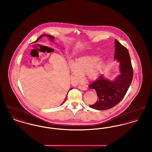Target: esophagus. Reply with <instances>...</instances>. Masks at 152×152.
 <instances>
[{"label": "esophagus", "mask_w": 152, "mask_h": 152, "mask_svg": "<svg viewBox=\"0 0 152 152\" xmlns=\"http://www.w3.org/2000/svg\"><path fill=\"white\" fill-rule=\"evenodd\" d=\"M78 88L80 90H82V91H86L87 90V88H86L84 86H78Z\"/></svg>", "instance_id": "34e87169"}]
</instances>
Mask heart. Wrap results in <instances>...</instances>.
I'll return each mask as SVG.
<instances>
[{"instance_id": "b5f03b06", "label": "heart", "mask_w": 152, "mask_h": 152, "mask_svg": "<svg viewBox=\"0 0 152 152\" xmlns=\"http://www.w3.org/2000/svg\"><path fill=\"white\" fill-rule=\"evenodd\" d=\"M105 61L98 55H86L80 56L69 66L73 81L78 82L83 76L87 75L88 79L94 81L101 75Z\"/></svg>"}]
</instances>
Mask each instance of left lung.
I'll list each match as a JSON object with an SVG mask.
<instances>
[{
    "label": "left lung",
    "mask_w": 152,
    "mask_h": 152,
    "mask_svg": "<svg viewBox=\"0 0 152 152\" xmlns=\"http://www.w3.org/2000/svg\"><path fill=\"white\" fill-rule=\"evenodd\" d=\"M114 59L119 63L120 74L113 80L101 75L89 88L94 89L98 100L89 107L96 110H107L114 107L122 100L130 87L133 79V68L128 49L115 39Z\"/></svg>",
    "instance_id": "1"
}]
</instances>
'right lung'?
Wrapping results in <instances>:
<instances>
[{"label": "right lung", "instance_id": "add662e5", "mask_svg": "<svg viewBox=\"0 0 152 152\" xmlns=\"http://www.w3.org/2000/svg\"><path fill=\"white\" fill-rule=\"evenodd\" d=\"M47 36V37H48V38H49V39L51 40V42H53V40H54V39H55V37H53V36H51V35H45V34H43V35H42L41 36H39L38 38H37V39L36 40V41L35 42H37L38 40H39L40 38H42L43 36ZM72 89V88H71L70 89ZM66 97H67V96H66V97H65V100H64V102L65 101V100H66Z\"/></svg>", "mask_w": 152, "mask_h": 152}]
</instances>
